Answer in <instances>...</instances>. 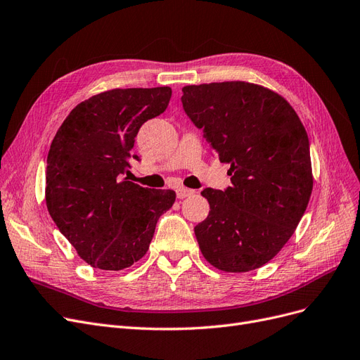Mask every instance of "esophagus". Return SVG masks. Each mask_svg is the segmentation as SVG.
Listing matches in <instances>:
<instances>
[{
	"label": "esophagus",
	"instance_id": "esophagus-1",
	"mask_svg": "<svg viewBox=\"0 0 360 360\" xmlns=\"http://www.w3.org/2000/svg\"><path fill=\"white\" fill-rule=\"evenodd\" d=\"M194 194V190H190V188H184V187H179L176 188V197L178 198H185L188 195H193Z\"/></svg>",
	"mask_w": 360,
	"mask_h": 360
}]
</instances>
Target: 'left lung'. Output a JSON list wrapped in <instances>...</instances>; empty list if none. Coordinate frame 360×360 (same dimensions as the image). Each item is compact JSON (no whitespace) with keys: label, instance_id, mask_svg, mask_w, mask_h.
Segmentation results:
<instances>
[{"label":"left lung","instance_id":"left-lung-1","mask_svg":"<svg viewBox=\"0 0 360 360\" xmlns=\"http://www.w3.org/2000/svg\"><path fill=\"white\" fill-rule=\"evenodd\" d=\"M181 102L214 155L231 166V187L202 191L210 206L194 227L202 254L222 271L259 269L285 246L307 209V131L282 96L245 82L185 86Z\"/></svg>","mask_w":360,"mask_h":360}]
</instances>
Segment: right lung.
<instances>
[{
	"label": "right lung",
	"mask_w": 360,
	"mask_h": 360,
	"mask_svg": "<svg viewBox=\"0 0 360 360\" xmlns=\"http://www.w3.org/2000/svg\"><path fill=\"white\" fill-rule=\"evenodd\" d=\"M170 87L115 89L78 103L50 145L46 203L51 219L91 267L118 271L150 248L172 190L122 179L141 126L165 112Z\"/></svg>",
	"instance_id": "1"
}]
</instances>
